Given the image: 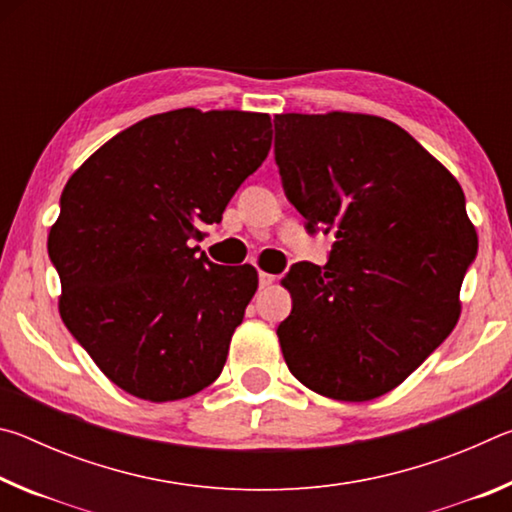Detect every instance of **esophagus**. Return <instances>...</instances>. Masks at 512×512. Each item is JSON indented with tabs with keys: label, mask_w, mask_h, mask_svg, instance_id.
Listing matches in <instances>:
<instances>
[{
	"label": "esophagus",
	"mask_w": 512,
	"mask_h": 512,
	"mask_svg": "<svg viewBox=\"0 0 512 512\" xmlns=\"http://www.w3.org/2000/svg\"><path fill=\"white\" fill-rule=\"evenodd\" d=\"M273 282H275V275H271V273H264V271H259V287L266 289V287H271Z\"/></svg>",
	"instance_id": "34e87169"
}]
</instances>
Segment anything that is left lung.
<instances>
[{"mask_svg":"<svg viewBox=\"0 0 512 512\" xmlns=\"http://www.w3.org/2000/svg\"><path fill=\"white\" fill-rule=\"evenodd\" d=\"M275 162L307 230L334 235L325 266L293 264L277 327L300 384L341 402L393 391L461 316L479 248L458 180L393 121L361 112L275 119Z\"/></svg>","mask_w":512,"mask_h":512,"instance_id":"obj_1","label":"left lung"}]
</instances>
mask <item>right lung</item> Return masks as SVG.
Returning <instances> with one entry per match:
<instances>
[{
  "label": "right lung",
  "mask_w": 512,
  "mask_h": 512,
  "mask_svg": "<svg viewBox=\"0 0 512 512\" xmlns=\"http://www.w3.org/2000/svg\"><path fill=\"white\" fill-rule=\"evenodd\" d=\"M271 140L264 112L180 108L121 131L67 180L47 239L58 311L121 391L173 402L221 375L259 280L192 241L221 221Z\"/></svg>",
  "instance_id": "add662e5"
}]
</instances>
